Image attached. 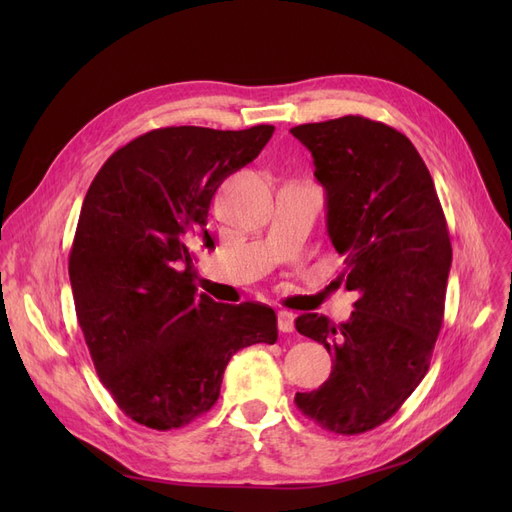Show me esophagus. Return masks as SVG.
I'll return each instance as SVG.
<instances>
[{
	"instance_id": "1",
	"label": "esophagus",
	"mask_w": 512,
	"mask_h": 512,
	"mask_svg": "<svg viewBox=\"0 0 512 512\" xmlns=\"http://www.w3.org/2000/svg\"><path fill=\"white\" fill-rule=\"evenodd\" d=\"M277 329H280L282 333H292L294 331V314L292 312L277 314Z\"/></svg>"
}]
</instances>
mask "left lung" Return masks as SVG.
<instances>
[{"mask_svg": "<svg viewBox=\"0 0 512 512\" xmlns=\"http://www.w3.org/2000/svg\"><path fill=\"white\" fill-rule=\"evenodd\" d=\"M312 151L327 192V230L348 322L303 314L294 327L333 354L329 380L294 404L322 429L354 436L382 425L425 378L444 320L451 237L429 170L406 134L361 115L290 130Z\"/></svg>", "mask_w": 512, "mask_h": 512, "instance_id": "left-lung-1", "label": "left lung"}]
</instances>
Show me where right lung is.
<instances>
[{
    "label": "right lung",
    "mask_w": 512,
    "mask_h": 512,
    "mask_svg": "<svg viewBox=\"0 0 512 512\" xmlns=\"http://www.w3.org/2000/svg\"><path fill=\"white\" fill-rule=\"evenodd\" d=\"M273 130H151L89 185L68 262L76 318L100 382L138 425L192 423L218 401L232 354L277 342L269 305L196 292L190 250L196 235L213 243L215 190L258 158Z\"/></svg>",
    "instance_id": "right-lung-1"
}]
</instances>
